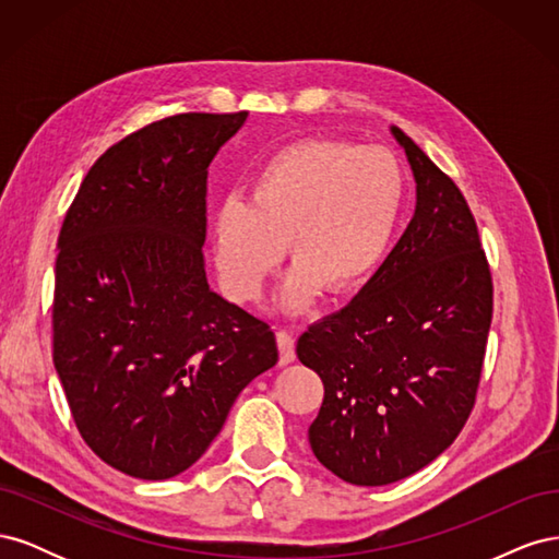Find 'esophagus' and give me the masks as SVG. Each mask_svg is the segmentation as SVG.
I'll return each instance as SVG.
<instances>
[{
  "mask_svg": "<svg viewBox=\"0 0 559 559\" xmlns=\"http://www.w3.org/2000/svg\"><path fill=\"white\" fill-rule=\"evenodd\" d=\"M277 347H280V364L286 366L296 359V337L289 331H277Z\"/></svg>",
  "mask_w": 559,
  "mask_h": 559,
  "instance_id": "34e87169",
  "label": "esophagus"
}]
</instances>
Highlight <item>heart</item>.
<instances>
[{
  "instance_id": "obj_1",
  "label": "heart",
  "mask_w": 559,
  "mask_h": 559,
  "mask_svg": "<svg viewBox=\"0 0 559 559\" xmlns=\"http://www.w3.org/2000/svg\"><path fill=\"white\" fill-rule=\"evenodd\" d=\"M403 195L401 165L382 146H284L253 175L247 200L230 195L214 212L218 280L233 300L259 298L286 242L296 267L277 296L284 310H302L321 289L357 292L392 245Z\"/></svg>"
}]
</instances>
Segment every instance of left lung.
I'll return each mask as SVG.
<instances>
[{
	"mask_svg": "<svg viewBox=\"0 0 559 559\" xmlns=\"http://www.w3.org/2000/svg\"><path fill=\"white\" fill-rule=\"evenodd\" d=\"M392 134L415 177L411 224L357 298L296 345L324 382L310 448L361 487L408 478L452 445L492 324V275L462 191L408 134Z\"/></svg>",
	"mask_w": 559,
	"mask_h": 559,
	"instance_id": "left-lung-1",
	"label": "left lung"
}]
</instances>
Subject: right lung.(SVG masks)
Here are the masks:
<instances>
[{
	"mask_svg": "<svg viewBox=\"0 0 559 559\" xmlns=\"http://www.w3.org/2000/svg\"><path fill=\"white\" fill-rule=\"evenodd\" d=\"M245 121L177 114L128 134L64 216L53 364L83 441L132 478L193 466L277 364L273 329L212 292L202 259L207 167Z\"/></svg>",
	"mask_w": 559,
	"mask_h": 559,
	"instance_id": "obj_1",
	"label": "right lung"
}]
</instances>
